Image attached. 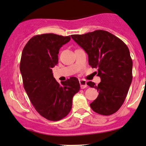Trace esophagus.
I'll list each match as a JSON object with an SVG mask.
<instances>
[{"mask_svg": "<svg viewBox=\"0 0 146 146\" xmlns=\"http://www.w3.org/2000/svg\"><path fill=\"white\" fill-rule=\"evenodd\" d=\"M79 83H80V86H81V89H84V88H86L88 87V86H87V81L86 80H80Z\"/></svg>", "mask_w": 146, "mask_h": 146, "instance_id": "1", "label": "esophagus"}]
</instances>
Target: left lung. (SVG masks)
<instances>
[{"mask_svg":"<svg viewBox=\"0 0 146 146\" xmlns=\"http://www.w3.org/2000/svg\"><path fill=\"white\" fill-rule=\"evenodd\" d=\"M72 38L88 55V62L98 70L101 82L87 83L99 92L90 104L93 111L101 115H111L119 110L125 101L132 80V60L127 45L107 31L96 30L74 34Z\"/></svg>","mask_w":146,"mask_h":146,"instance_id":"1","label":"left lung"}]
</instances>
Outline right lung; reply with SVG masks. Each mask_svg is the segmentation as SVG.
Masks as SVG:
<instances>
[{
  "label": "right lung",
  "instance_id": "right-lung-1",
  "mask_svg": "<svg viewBox=\"0 0 146 146\" xmlns=\"http://www.w3.org/2000/svg\"><path fill=\"white\" fill-rule=\"evenodd\" d=\"M71 39L54 34L34 36L24 47L20 71L25 90L34 108L42 117L56 121L66 117L74 95L80 90L78 78L71 77L59 84L52 70L58 63L60 48Z\"/></svg>",
  "mask_w": 146,
  "mask_h": 146
}]
</instances>
